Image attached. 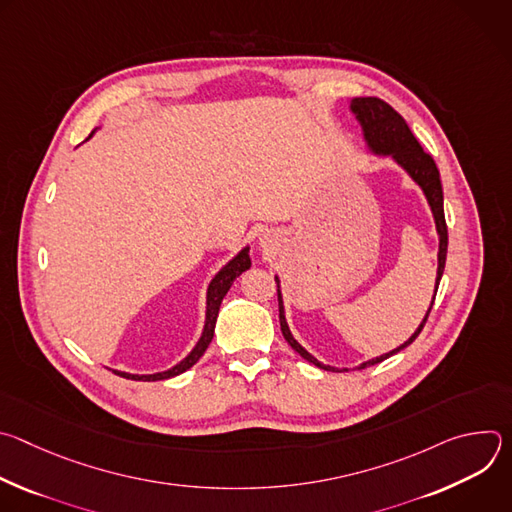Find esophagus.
I'll return each instance as SVG.
<instances>
[{"label": "esophagus", "mask_w": 512, "mask_h": 512, "mask_svg": "<svg viewBox=\"0 0 512 512\" xmlns=\"http://www.w3.org/2000/svg\"><path fill=\"white\" fill-rule=\"evenodd\" d=\"M259 245H261L265 251L275 249V245H277V235H275V233H271V231L261 233V237H259Z\"/></svg>", "instance_id": "1"}]
</instances>
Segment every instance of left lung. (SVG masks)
<instances>
[{"instance_id": "obj_1", "label": "left lung", "mask_w": 512, "mask_h": 512, "mask_svg": "<svg viewBox=\"0 0 512 512\" xmlns=\"http://www.w3.org/2000/svg\"><path fill=\"white\" fill-rule=\"evenodd\" d=\"M348 109L354 115V119L360 123L362 139H364V145H367V152L373 156L391 158L421 188V192L429 204L435 231H437V239H440V249H437V275H435V294H437V285H440V279L444 275L446 253H448V227H446V216H444V190H442V182H440V170H437L433 158L423 152L419 141L415 139L409 125L405 123V119L389 103H385L377 97H354L350 101ZM275 281H277V300H279V324H281V332H283V338L287 340V344L294 348L302 358H306L308 362L316 364V367H320L324 371H334V373L348 371V369H338V367H332V364L320 362L294 338V334H291L287 320H285L283 296H281V285H279L281 281L277 275H275ZM435 294L431 298V306H433ZM431 306L427 308L425 318L421 320L417 330L409 336V340H405L401 346H397L381 356L360 362L356 369H367V367H371V364L383 362L389 356L403 350L405 346H409L423 330L427 316L431 312Z\"/></svg>"}]
</instances>
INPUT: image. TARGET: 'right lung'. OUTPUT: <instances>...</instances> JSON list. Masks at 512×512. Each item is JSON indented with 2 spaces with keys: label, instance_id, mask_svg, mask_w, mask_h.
Listing matches in <instances>:
<instances>
[{
  "label": "right lung",
  "instance_id": "1",
  "mask_svg": "<svg viewBox=\"0 0 512 512\" xmlns=\"http://www.w3.org/2000/svg\"><path fill=\"white\" fill-rule=\"evenodd\" d=\"M95 133V131H93ZM93 133L89 137H93ZM251 267V257H249V245L243 247L221 271H218L206 289V318H204V328H202V336L198 338L196 346L190 350V354L186 358H182L178 364H174L172 369L162 371V373H154V375H133V373H123V371H113L119 377L131 379V381H164V379H172L178 377L180 373L188 371L190 367L198 362V358L204 354V350L208 348L212 336H214V324H216V316H218V308L223 304V298L227 296V291L231 289L233 281Z\"/></svg>",
  "mask_w": 512,
  "mask_h": 512
}]
</instances>
